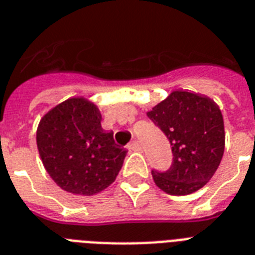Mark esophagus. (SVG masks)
<instances>
[{
    "mask_svg": "<svg viewBox=\"0 0 255 255\" xmlns=\"http://www.w3.org/2000/svg\"><path fill=\"white\" fill-rule=\"evenodd\" d=\"M128 149H131V151H141V145H140L137 140H133V141L128 144Z\"/></svg>",
    "mask_w": 255,
    "mask_h": 255,
    "instance_id": "esophagus-1",
    "label": "esophagus"
}]
</instances>
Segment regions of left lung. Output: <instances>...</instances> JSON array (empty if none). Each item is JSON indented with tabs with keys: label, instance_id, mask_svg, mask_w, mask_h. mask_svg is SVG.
I'll list each match as a JSON object with an SVG mask.
<instances>
[{
	"label": "left lung",
	"instance_id": "1",
	"mask_svg": "<svg viewBox=\"0 0 255 255\" xmlns=\"http://www.w3.org/2000/svg\"><path fill=\"white\" fill-rule=\"evenodd\" d=\"M147 116L172 145L173 163L164 173L152 170L160 189L185 196L201 189L216 173L225 151L221 110L213 100L188 91H172Z\"/></svg>",
	"mask_w": 255,
	"mask_h": 255
}]
</instances>
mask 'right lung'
<instances>
[{
  "instance_id": "add662e5",
  "label": "right lung",
  "mask_w": 255,
  "mask_h": 255,
  "mask_svg": "<svg viewBox=\"0 0 255 255\" xmlns=\"http://www.w3.org/2000/svg\"><path fill=\"white\" fill-rule=\"evenodd\" d=\"M98 106L77 96L46 112L37 128V147L46 172L61 189L94 196L111 185L127 149L116 147L102 128Z\"/></svg>"
}]
</instances>
